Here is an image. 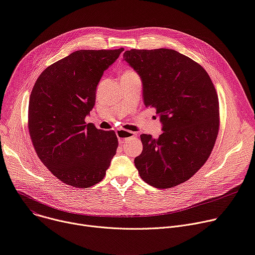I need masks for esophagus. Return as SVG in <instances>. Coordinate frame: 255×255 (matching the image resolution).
<instances>
[{
	"label": "esophagus",
	"instance_id": "1",
	"mask_svg": "<svg viewBox=\"0 0 255 255\" xmlns=\"http://www.w3.org/2000/svg\"><path fill=\"white\" fill-rule=\"evenodd\" d=\"M116 134H117V136H118V139H119V142H120V143L125 142L127 139H129V138L134 137V136L136 135L135 132L128 131V130H125V129H120V130H118L117 132H116Z\"/></svg>",
	"mask_w": 255,
	"mask_h": 255
}]
</instances>
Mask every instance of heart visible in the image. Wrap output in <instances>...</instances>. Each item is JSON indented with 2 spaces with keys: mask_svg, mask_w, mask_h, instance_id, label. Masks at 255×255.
<instances>
[{
  "mask_svg": "<svg viewBox=\"0 0 255 255\" xmlns=\"http://www.w3.org/2000/svg\"><path fill=\"white\" fill-rule=\"evenodd\" d=\"M128 76H137V73L131 68H127L123 71L122 77H128Z\"/></svg>",
  "mask_w": 255,
  "mask_h": 255,
  "instance_id": "1",
  "label": "heart"
}]
</instances>
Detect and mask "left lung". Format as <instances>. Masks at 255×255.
<instances>
[{"instance_id":"obj_1","label":"left lung","mask_w":255,"mask_h":255,"mask_svg":"<svg viewBox=\"0 0 255 255\" xmlns=\"http://www.w3.org/2000/svg\"><path fill=\"white\" fill-rule=\"evenodd\" d=\"M123 59L140 75L145 107L163 123L156 139L141 134L134 159L141 179L159 189L189 180L210 157L220 129L215 85L203 67L169 49L126 51Z\"/></svg>"}]
</instances>
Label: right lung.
Listing matches in <instances>:
<instances>
[{
	"label": "right lung",
	"mask_w": 255,
	"mask_h": 255,
	"mask_svg": "<svg viewBox=\"0 0 255 255\" xmlns=\"http://www.w3.org/2000/svg\"><path fill=\"white\" fill-rule=\"evenodd\" d=\"M124 51L80 50L45 68L34 83L28 130L42 164L60 181L89 188L102 181L118 147L114 131L84 119L106 69Z\"/></svg>",
	"instance_id": "add662e5"
}]
</instances>
